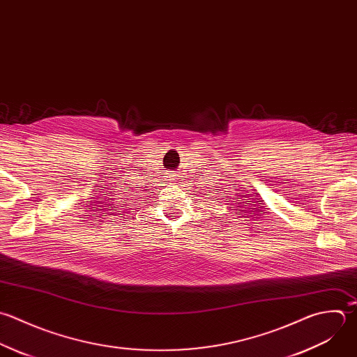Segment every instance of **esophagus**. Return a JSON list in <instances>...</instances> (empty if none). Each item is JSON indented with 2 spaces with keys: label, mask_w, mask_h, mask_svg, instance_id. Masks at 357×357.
<instances>
[{
  "label": "esophagus",
  "mask_w": 357,
  "mask_h": 357,
  "mask_svg": "<svg viewBox=\"0 0 357 357\" xmlns=\"http://www.w3.org/2000/svg\"><path fill=\"white\" fill-rule=\"evenodd\" d=\"M167 178H169V179H168V181H172V179H174V174H171V172H169V174H168V176H167Z\"/></svg>",
  "instance_id": "1"
}]
</instances>
